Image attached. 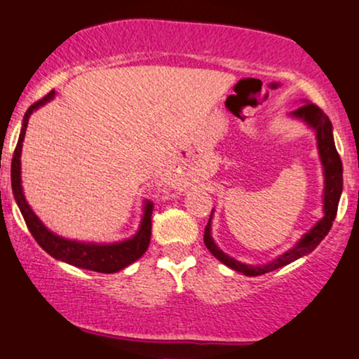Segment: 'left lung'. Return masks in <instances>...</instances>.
Returning <instances> with one entry per match:
<instances>
[{"mask_svg":"<svg viewBox=\"0 0 359 359\" xmlns=\"http://www.w3.org/2000/svg\"><path fill=\"white\" fill-rule=\"evenodd\" d=\"M290 116L302 119L306 125H309L316 131L317 150H319L320 163H323L324 168V217L317 222L311 231L300 238L294 248H290L283 255H280V257L271 259L270 263H266V265H246V263H241L238 262V259L228 257V255L222 253V251L217 248V245L214 243L211 236V217H209L208 226H205L204 229L205 248L211 251L221 263H224L226 266H229V269H233L234 271H240V273L246 275V277H257V275L269 273V271L282 269V266L288 265V263L306 257L311 251H314L317 248V245L324 240L325 234L331 229L332 221L336 219L337 204H339L341 192H343V163H341L339 154H337L334 145L331 119L327 118V114H325L319 106L312 104V102H306V104L300 106L299 109L292 111Z\"/></svg>","mask_w":359,"mask_h":359,"instance_id":"obj_1","label":"left lung"}]
</instances>
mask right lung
Masks as SVG:
<instances>
[{"label":"right lung","instance_id":"add662e5","mask_svg":"<svg viewBox=\"0 0 359 359\" xmlns=\"http://www.w3.org/2000/svg\"><path fill=\"white\" fill-rule=\"evenodd\" d=\"M53 96H55V90H50L47 96L42 97L40 101H36L35 104H32L30 108L27 109V113H25L22 133H20L18 143H16L13 154V160H11V189H13L15 201L16 204H18L20 211L23 214V219L27 222L32 236L35 238V241L39 243L50 257L60 259V262L69 263V265L79 266V269L100 271V273H116V271L123 270L125 266L131 265L133 262H137V259L145 253L148 245H150L151 212H154V204H151L150 201H145L142 222H140V229L135 236L119 243L97 245V243H81L57 236V234L52 233L50 229L39 219V216L32 211V208L28 205L27 199H25L23 196L22 163H20L22 160H20V156H22V147L25 131H27L28 126V118H30V114L34 113L35 109H39L40 106L45 104V102L53 100Z\"/></svg>","mask_w":359,"mask_h":359}]
</instances>
